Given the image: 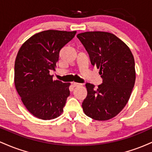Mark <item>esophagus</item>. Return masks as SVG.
<instances>
[{
  "label": "esophagus",
  "mask_w": 152,
  "mask_h": 152,
  "mask_svg": "<svg viewBox=\"0 0 152 152\" xmlns=\"http://www.w3.org/2000/svg\"><path fill=\"white\" fill-rule=\"evenodd\" d=\"M73 83V86H74V87H76V86H81V83H76V82H74V83Z\"/></svg>",
  "instance_id": "34e87169"
}]
</instances>
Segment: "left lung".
I'll return each instance as SVG.
<instances>
[{
    "mask_svg": "<svg viewBox=\"0 0 152 152\" xmlns=\"http://www.w3.org/2000/svg\"><path fill=\"white\" fill-rule=\"evenodd\" d=\"M93 66L100 69L102 83H86L82 103L85 114L97 121L116 116L126 106L135 83V62L129 48L112 34L102 31L77 35Z\"/></svg>",
    "mask_w": 152,
    "mask_h": 152,
    "instance_id": "8db88e82",
    "label": "left lung"
}]
</instances>
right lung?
Masks as SVG:
<instances>
[{
	"instance_id": "right-lung-1",
	"label": "right lung",
	"mask_w": 152,
	"mask_h": 152,
	"mask_svg": "<svg viewBox=\"0 0 152 152\" xmlns=\"http://www.w3.org/2000/svg\"><path fill=\"white\" fill-rule=\"evenodd\" d=\"M76 34L42 31L31 36L18 50L14 67L15 88L26 109L36 117L53 119L64 111L70 83L53 81L49 73L56 66L60 50Z\"/></svg>"
}]
</instances>
